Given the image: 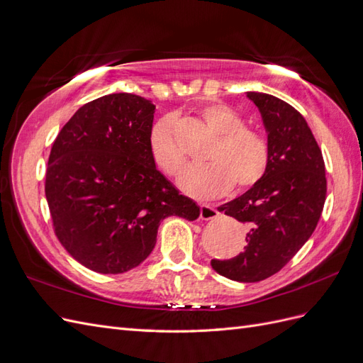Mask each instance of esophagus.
Segmentation results:
<instances>
[{
	"label": "esophagus",
	"instance_id": "34e87169",
	"mask_svg": "<svg viewBox=\"0 0 363 363\" xmlns=\"http://www.w3.org/2000/svg\"><path fill=\"white\" fill-rule=\"evenodd\" d=\"M219 215L216 208L211 204H200V218L201 219H213Z\"/></svg>",
	"mask_w": 363,
	"mask_h": 363
}]
</instances>
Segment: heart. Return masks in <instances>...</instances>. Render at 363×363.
I'll return each mask as SVG.
<instances>
[{
	"label": "heart",
	"mask_w": 363,
	"mask_h": 363,
	"mask_svg": "<svg viewBox=\"0 0 363 363\" xmlns=\"http://www.w3.org/2000/svg\"><path fill=\"white\" fill-rule=\"evenodd\" d=\"M204 124L216 135L207 152V163L191 164L180 175V188L194 196H218L230 189L245 191L257 184L269 167V147L257 130L245 125L244 118L223 103H211L200 111ZM150 156L167 175H177L186 152L177 139L175 116H162L148 136Z\"/></svg>",
	"instance_id": "b5f03b06"
}]
</instances>
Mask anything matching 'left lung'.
<instances>
[{
  "mask_svg": "<svg viewBox=\"0 0 363 363\" xmlns=\"http://www.w3.org/2000/svg\"><path fill=\"white\" fill-rule=\"evenodd\" d=\"M268 133L269 167L257 184L219 212L248 227L247 245L233 259H212L221 276L252 283L279 272L307 242L320 221L327 180L323 152L303 115L286 101L247 92Z\"/></svg>",
  "mask_w": 363,
  "mask_h": 363,
  "instance_id": "left-lung-1",
  "label": "left lung"
}]
</instances>
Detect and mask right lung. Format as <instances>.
Returning <instances> with one entry per match:
<instances>
[{"label": "right lung", "mask_w": 363, "mask_h": 363, "mask_svg": "<svg viewBox=\"0 0 363 363\" xmlns=\"http://www.w3.org/2000/svg\"><path fill=\"white\" fill-rule=\"evenodd\" d=\"M155 111L144 96L104 95L82 106L52 144L45 195L54 233L95 272L136 268L155 248L164 218L200 215L150 156Z\"/></svg>", "instance_id": "obj_1"}]
</instances>
